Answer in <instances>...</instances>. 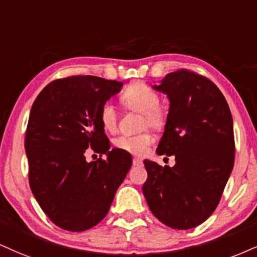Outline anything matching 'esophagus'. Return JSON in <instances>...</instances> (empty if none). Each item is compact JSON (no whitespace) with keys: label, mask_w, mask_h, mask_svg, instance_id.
Listing matches in <instances>:
<instances>
[{"label":"esophagus","mask_w":257,"mask_h":257,"mask_svg":"<svg viewBox=\"0 0 257 257\" xmlns=\"http://www.w3.org/2000/svg\"><path fill=\"white\" fill-rule=\"evenodd\" d=\"M132 163H134V166H142V160H139V158H137V157H135L134 158V161H132Z\"/></svg>","instance_id":"34e87169"}]
</instances>
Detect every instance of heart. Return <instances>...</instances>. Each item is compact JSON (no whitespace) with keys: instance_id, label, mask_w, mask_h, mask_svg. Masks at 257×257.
<instances>
[{"instance_id":"1","label":"heart","mask_w":257,"mask_h":257,"mask_svg":"<svg viewBox=\"0 0 257 257\" xmlns=\"http://www.w3.org/2000/svg\"><path fill=\"white\" fill-rule=\"evenodd\" d=\"M121 102L127 109L142 113V126L162 130L167 123V113L160 106V95L144 82H134L123 90ZM99 119L104 131L114 132L118 126V110L109 101L102 103ZM154 143V136L149 131L134 136H119L113 141L114 148L137 156H143Z\"/></svg>"}]
</instances>
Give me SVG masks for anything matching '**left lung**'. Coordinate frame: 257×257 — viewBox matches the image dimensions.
Segmentation results:
<instances>
[{
	"mask_svg": "<svg viewBox=\"0 0 257 257\" xmlns=\"http://www.w3.org/2000/svg\"><path fill=\"white\" fill-rule=\"evenodd\" d=\"M154 88L170 100L157 154L174 155L176 163L162 167L145 160L143 194L158 220L188 230L213 213L232 172V116L219 88L194 71L170 72Z\"/></svg>",
	"mask_w": 257,
	"mask_h": 257,
	"instance_id": "1",
	"label": "left lung"
}]
</instances>
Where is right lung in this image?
<instances>
[{
    "label": "right lung",
    "instance_id": "right-lung-1",
    "mask_svg": "<svg viewBox=\"0 0 257 257\" xmlns=\"http://www.w3.org/2000/svg\"><path fill=\"white\" fill-rule=\"evenodd\" d=\"M121 87L96 76H69L47 84L32 106L25 138L30 187L62 229L80 232L99 224L132 166L128 153L109 151L99 119L102 103ZM88 147L107 158L88 164Z\"/></svg>",
    "mask_w": 257,
    "mask_h": 257
}]
</instances>
